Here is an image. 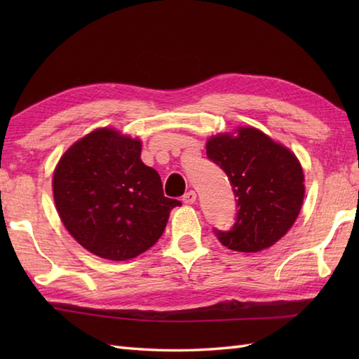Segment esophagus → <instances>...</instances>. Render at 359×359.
Wrapping results in <instances>:
<instances>
[{
  "mask_svg": "<svg viewBox=\"0 0 359 359\" xmlns=\"http://www.w3.org/2000/svg\"><path fill=\"white\" fill-rule=\"evenodd\" d=\"M196 197H197V194L194 191H188L184 197H182V202L187 203V205H191V203L196 202Z\"/></svg>",
  "mask_w": 359,
  "mask_h": 359,
  "instance_id": "34e87169",
  "label": "esophagus"
}]
</instances>
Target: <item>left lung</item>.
<instances>
[{
  "label": "left lung",
  "instance_id": "obj_1",
  "mask_svg": "<svg viewBox=\"0 0 359 359\" xmlns=\"http://www.w3.org/2000/svg\"><path fill=\"white\" fill-rule=\"evenodd\" d=\"M207 156L225 171L238 197L234 225L228 231L215 230L220 243L242 253L274 245L302 207L306 187L299 160L256 128L211 137Z\"/></svg>",
  "mask_w": 359,
  "mask_h": 359
}]
</instances>
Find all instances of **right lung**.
I'll return each instance as SVG.
<instances>
[{"instance_id": "1", "label": "right lung", "mask_w": 359, "mask_h": 359, "mask_svg": "<svg viewBox=\"0 0 359 359\" xmlns=\"http://www.w3.org/2000/svg\"><path fill=\"white\" fill-rule=\"evenodd\" d=\"M142 143L116 129H95L67 149L52 179L66 230L81 247L109 261H128L163 234L180 202L163 196L156 170L140 158Z\"/></svg>"}]
</instances>
